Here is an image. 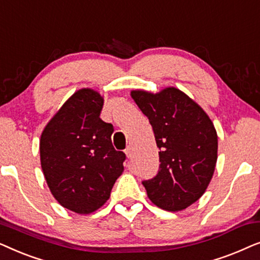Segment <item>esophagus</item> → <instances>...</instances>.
<instances>
[{
    "label": "esophagus",
    "instance_id": "34e87169",
    "mask_svg": "<svg viewBox=\"0 0 260 260\" xmlns=\"http://www.w3.org/2000/svg\"><path fill=\"white\" fill-rule=\"evenodd\" d=\"M124 151H125V154H126L127 157H131V154H133V148H131L130 145H127L126 149Z\"/></svg>",
    "mask_w": 260,
    "mask_h": 260
}]
</instances>
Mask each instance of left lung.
Here are the masks:
<instances>
[{
  "label": "left lung",
  "mask_w": 260,
  "mask_h": 260,
  "mask_svg": "<svg viewBox=\"0 0 260 260\" xmlns=\"http://www.w3.org/2000/svg\"><path fill=\"white\" fill-rule=\"evenodd\" d=\"M130 95L148 117L159 149L158 174L143 181L148 198L166 211H182L204 195L214 174V124L197 102L176 87L156 93L133 90Z\"/></svg>",
  "instance_id": "left-lung-1"
}]
</instances>
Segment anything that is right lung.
I'll use <instances>...</instances> for the list:
<instances>
[{
	"label": "right lung",
	"instance_id": "1",
	"mask_svg": "<svg viewBox=\"0 0 260 260\" xmlns=\"http://www.w3.org/2000/svg\"><path fill=\"white\" fill-rule=\"evenodd\" d=\"M104 98L93 88L74 92L45 126L40 161L46 182L62 207L90 214L109 200L125 159L111 142L112 124L101 119Z\"/></svg>",
	"mask_w": 260,
	"mask_h": 260
}]
</instances>
